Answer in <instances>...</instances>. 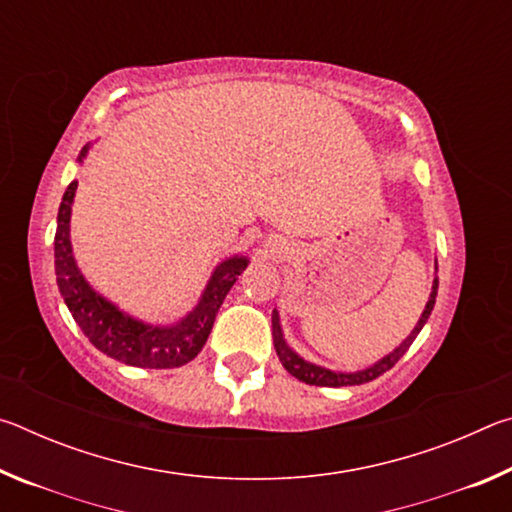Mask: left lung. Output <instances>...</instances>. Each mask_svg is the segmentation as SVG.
I'll use <instances>...</instances> for the list:
<instances>
[{"label":"left lung","instance_id":"1","mask_svg":"<svg viewBox=\"0 0 512 512\" xmlns=\"http://www.w3.org/2000/svg\"><path fill=\"white\" fill-rule=\"evenodd\" d=\"M436 296H438V277L433 280V287H431V296L427 307H424L422 316L418 320V325L413 327V332L406 336V339L397 345V348L386 354L384 359H379L377 363H372L370 368H363L357 372H336V370H327L323 366H316V363H309L300 357V354L293 352L287 341H284V334H282V325H280V314H277V309H273V345H275V352L277 357H280L282 366L287 368L289 375H293L300 381H305L309 386H332V388H339V386H359V384H366V381L377 379L379 375H384L386 370H391L397 361L404 357V352L411 348V343L415 341V336L420 334V329L427 323L429 316H431V309L436 305Z\"/></svg>","mask_w":512,"mask_h":512}]
</instances>
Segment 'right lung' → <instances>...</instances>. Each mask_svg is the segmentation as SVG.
Instances as JSON below:
<instances>
[{
	"instance_id": "add662e5",
	"label": "right lung",
	"mask_w": 512,
	"mask_h": 512,
	"mask_svg": "<svg viewBox=\"0 0 512 512\" xmlns=\"http://www.w3.org/2000/svg\"><path fill=\"white\" fill-rule=\"evenodd\" d=\"M90 144L79 153V162L85 160ZM79 183L72 180L58 207V225L54 239L56 282L69 314L83 329L94 348L126 366L137 368H180L192 361L203 350L207 336L212 332L214 318L219 314L225 296L237 282V277L248 266V257L235 255L214 268L198 305L173 325H151L140 318L128 316L117 305H112L101 293L94 291L81 275L69 241V219Z\"/></svg>"
}]
</instances>
